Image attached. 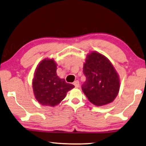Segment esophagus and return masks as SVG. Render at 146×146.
I'll use <instances>...</instances> for the list:
<instances>
[{
  "mask_svg": "<svg viewBox=\"0 0 146 146\" xmlns=\"http://www.w3.org/2000/svg\"><path fill=\"white\" fill-rule=\"evenodd\" d=\"M74 86H75V88H79V82L78 80H76V81L74 82Z\"/></svg>",
  "mask_w": 146,
  "mask_h": 146,
  "instance_id": "obj_1",
  "label": "esophagus"
}]
</instances>
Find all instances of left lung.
<instances>
[{
    "mask_svg": "<svg viewBox=\"0 0 146 146\" xmlns=\"http://www.w3.org/2000/svg\"><path fill=\"white\" fill-rule=\"evenodd\" d=\"M83 73L86 82L82 90L91 103L101 106L114 100L120 88L119 77L106 56L97 52H90L83 65Z\"/></svg>",
    "mask_w": 146,
    "mask_h": 146,
    "instance_id": "left-lung-1",
    "label": "left lung"
}]
</instances>
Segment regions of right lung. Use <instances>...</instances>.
<instances>
[{"mask_svg": "<svg viewBox=\"0 0 146 146\" xmlns=\"http://www.w3.org/2000/svg\"><path fill=\"white\" fill-rule=\"evenodd\" d=\"M57 64L53 59L46 58L39 63L33 79V89L36 100L42 106L54 107L73 88V84L67 83L56 73Z\"/></svg>", "mask_w": 146, "mask_h": 146, "instance_id": "obj_1", "label": "right lung"}]
</instances>
